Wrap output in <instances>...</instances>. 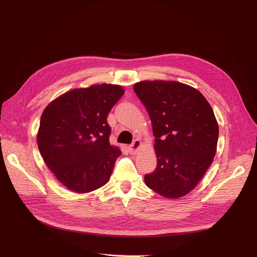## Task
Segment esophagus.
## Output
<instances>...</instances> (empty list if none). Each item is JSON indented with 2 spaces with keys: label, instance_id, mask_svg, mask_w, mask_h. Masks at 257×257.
Wrapping results in <instances>:
<instances>
[{
  "label": "esophagus",
  "instance_id": "34e87169",
  "mask_svg": "<svg viewBox=\"0 0 257 257\" xmlns=\"http://www.w3.org/2000/svg\"><path fill=\"white\" fill-rule=\"evenodd\" d=\"M141 146H142V142L140 140H136L128 147V150L131 154H136L138 152V150L141 148Z\"/></svg>",
  "mask_w": 257,
  "mask_h": 257
}]
</instances>
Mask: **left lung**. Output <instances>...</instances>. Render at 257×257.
Segmentation results:
<instances>
[{"mask_svg": "<svg viewBox=\"0 0 257 257\" xmlns=\"http://www.w3.org/2000/svg\"><path fill=\"white\" fill-rule=\"evenodd\" d=\"M134 91L150 115L157 166L145 182L165 198L185 196L203 178L217 152L219 125L199 90L177 81H141Z\"/></svg>", "mask_w": 257, "mask_h": 257, "instance_id": "8db88e82", "label": "left lung"}]
</instances>
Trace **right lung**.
I'll return each instance as SVG.
<instances>
[{
    "instance_id": "add662e5",
    "label": "right lung",
    "mask_w": 257,
    "mask_h": 257,
    "mask_svg": "<svg viewBox=\"0 0 257 257\" xmlns=\"http://www.w3.org/2000/svg\"><path fill=\"white\" fill-rule=\"evenodd\" d=\"M125 92L116 84L67 91L40 117L37 146L47 167L67 190L85 194L109 180L121 154L109 143L107 115Z\"/></svg>"
}]
</instances>
